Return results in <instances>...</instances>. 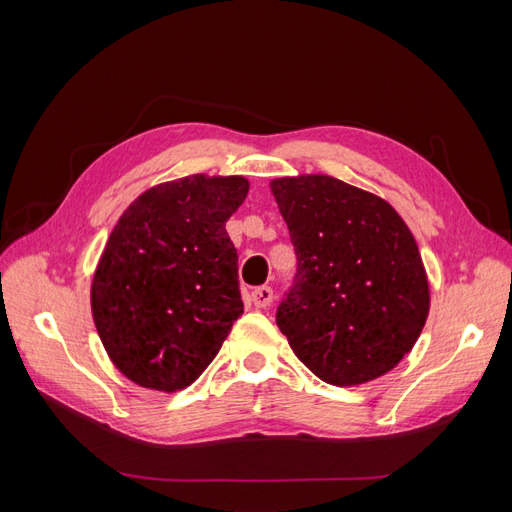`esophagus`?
Returning a JSON list of instances; mask_svg holds the SVG:
<instances>
[{"mask_svg": "<svg viewBox=\"0 0 512 512\" xmlns=\"http://www.w3.org/2000/svg\"><path fill=\"white\" fill-rule=\"evenodd\" d=\"M273 301V288L271 286H258L252 290V303L256 307H269Z\"/></svg>", "mask_w": 512, "mask_h": 512, "instance_id": "1", "label": "esophagus"}]
</instances>
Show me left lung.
Returning <instances> with one entry per match:
<instances>
[{
	"mask_svg": "<svg viewBox=\"0 0 512 512\" xmlns=\"http://www.w3.org/2000/svg\"><path fill=\"white\" fill-rule=\"evenodd\" d=\"M271 192L297 254L275 314L294 354L337 386L391 371L429 314L427 273L406 222L380 196L327 175L273 179Z\"/></svg>",
	"mask_w": 512,
	"mask_h": 512,
	"instance_id": "1",
	"label": "left lung"
}]
</instances>
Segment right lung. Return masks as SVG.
<instances>
[{
  "instance_id": "1",
  "label": "right lung",
  "mask_w": 512,
  "mask_h": 512,
  "mask_svg": "<svg viewBox=\"0 0 512 512\" xmlns=\"http://www.w3.org/2000/svg\"><path fill=\"white\" fill-rule=\"evenodd\" d=\"M243 177L192 175L123 211L91 284V314L115 367L145 389L190 386L243 314L237 250L226 222Z\"/></svg>"
}]
</instances>
